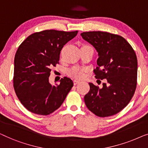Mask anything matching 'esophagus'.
<instances>
[{
	"label": "esophagus",
	"mask_w": 148,
	"mask_h": 148,
	"mask_svg": "<svg viewBox=\"0 0 148 148\" xmlns=\"http://www.w3.org/2000/svg\"><path fill=\"white\" fill-rule=\"evenodd\" d=\"M73 82H74V85H76V84H79V83H80V81L77 80H74Z\"/></svg>",
	"instance_id": "obj_1"
}]
</instances>
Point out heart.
Returning a JSON list of instances; mask_svg holds the SVG:
<instances>
[{"label":"heart","mask_w":148,"mask_h":148,"mask_svg":"<svg viewBox=\"0 0 148 148\" xmlns=\"http://www.w3.org/2000/svg\"><path fill=\"white\" fill-rule=\"evenodd\" d=\"M67 74L72 78L81 79L84 76V69L78 66H74L68 70Z\"/></svg>","instance_id":"obj_1"}]
</instances>
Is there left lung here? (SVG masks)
<instances>
[{
	"label": "left lung",
	"mask_w": 148,
	"mask_h": 148,
	"mask_svg": "<svg viewBox=\"0 0 148 148\" xmlns=\"http://www.w3.org/2000/svg\"><path fill=\"white\" fill-rule=\"evenodd\" d=\"M80 35L98 52L97 67L94 70L96 78L107 80L101 88L89 83L90 90L84 98L86 106L98 116L115 115L128 105L136 91V54L120 35L103 32Z\"/></svg>",
	"instance_id": "1"
}]
</instances>
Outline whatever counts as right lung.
<instances>
[{
	"label": "right lung",
	"mask_w": 148,
	"mask_h": 148,
	"mask_svg": "<svg viewBox=\"0 0 148 148\" xmlns=\"http://www.w3.org/2000/svg\"><path fill=\"white\" fill-rule=\"evenodd\" d=\"M78 33L45 30L27 37L16 51L14 60L13 86L18 100L28 111L48 115L57 110L73 86L64 77L60 84L49 82L51 68L59 64L64 45Z\"/></svg>",
	"instance_id": "right-lung-1"
}]
</instances>
